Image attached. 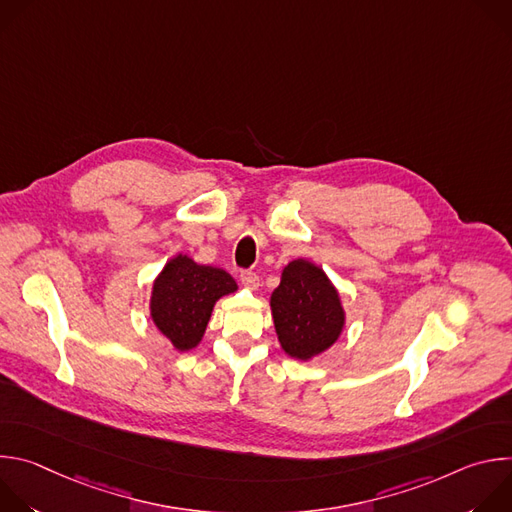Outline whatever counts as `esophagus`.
Returning a JSON list of instances; mask_svg holds the SVG:
<instances>
[{"instance_id":"1","label":"esophagus","mask_w":512,"mask_h":512,"mask_svg":"<svg viewBox=\"0 0 512 512\" xmlns=\"http://www.w3.org/2000/svg\"><path fill=\"white\" fill-rule=\"evenodd\" d=\"M241 283L249 289H257L259 287V275L255 271H241Z\"/></svg>"}]
</instances>
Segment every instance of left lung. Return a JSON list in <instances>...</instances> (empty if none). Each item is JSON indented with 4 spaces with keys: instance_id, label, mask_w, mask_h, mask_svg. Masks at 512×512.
Listing matches in <instances>:
<instances>
[{
    "instance_id": "1",
    "label": "left lung",
    "mask_w": 512,
    "mask_h": 512,
    "mask_svg": "<svg viewBox=\"0 0 512 512\" xmlns=\"http://www.w3.org/2000/svg\"><path fill=\"white\" fill-rule=\"evenodd\" d=\"M269 304L279 344L291 358L310 360L342 334L344 308L338 289L308 259H296L283 267Z\"/></svg>"
}]
</instances>
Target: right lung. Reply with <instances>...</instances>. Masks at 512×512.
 Here are the masks:
<instances>
[{"label": "right lung", "instance_id": "add662e5", "mask_svg": "<svg viewBox=\"0 0 512 512\" xmlns=\"http://www.w3.org/2000/svg\"><path fill=\"white\" fill-rule=\"evenodd\" d=\"M233 291L237 283L225 269L176 255L154 281L150 314L172 346L186 352L202 340L214 304Z\"/></svg>", "mask_w": 512, "mask_h": 512}]
</instances>
